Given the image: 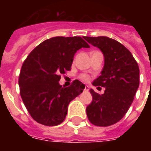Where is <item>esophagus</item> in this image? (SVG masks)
<instances>
[{
  "instance_id": "obj_1",
  "label": "esophagus",
  "mask_w": 151,
  "mask_h": 151,
  "mask_svg": "<svg viewBox=\"0 0 151 151\" xmlns=\"http://www.w3.org/2000/svg\"><path fill=\"white\" fill-rule=\"evenodd\" d=\"M85 91H88V86H85Z\"/></svg>"
}]
</instances>
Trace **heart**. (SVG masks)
<instances>
[{"label":"heart","instance_id":"obj_1","mask_svg":"<svg viewBox=\"0 0 151 151\" xmlns=\"http://www.w3.org/2000/svg\"><path fill=\"white\" fill-rule=\"evenodd\" d=\"M80 78L84 81H88L89 80V76H88L87 74H81L80 76Z\"/></svg>","mask_w":151,"mask_h":151}]
</instances>
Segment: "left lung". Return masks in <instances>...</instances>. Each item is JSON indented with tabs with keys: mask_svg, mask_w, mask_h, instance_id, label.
<instances>
[{
	"mask_svg": "<svg viewBox=\"0 0 151 151\" xmlns=\"http://www.w3.org/2000/svg\"><path fill=\"white\" fill-rule=\"evenodd\" d=\"M103 52L104 66L92 82L105 88L103 95L90 89L92 101L86 108L89 122L96 126H109L124 117L133 102L139 85V69L133 55L123 45L107 37H84Z\"/></svg>",
	"mask_w": 151,
	"mask_h": 151,
	"instance_id": "left-lung-1",
	"label": "left lung"
}]
</instances>
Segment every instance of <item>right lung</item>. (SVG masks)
Wrapping results in <instances>:
<instances>
[{"mask_svg":"<svg viewBox=\"0 0 151 151\" xmlns=\"http://www.w3.org/2000/svg\"><path fill=\"white\" fill-rule=\"evenodd\" d=\"M89 48L81 37H55L37 45L22 64L19 78L20 95L29 114L40 124L55 126L63 122L69 103L83 92L85 85L73 81L59 85L61 74L70 70L73 56Z\"/></svg>","mask_w":151,"mask_h":151,"instance_id":"obj_1","label":"right lung"}]
</instances>
